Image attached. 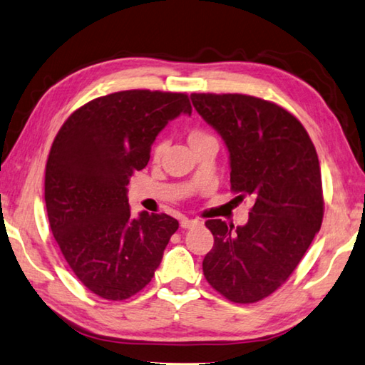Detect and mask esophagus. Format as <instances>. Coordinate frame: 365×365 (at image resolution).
<instances>
[{
	"label": "esophagus",
	"instance_id": "34e87169",
	"mask_svg": "<svg viewBox=\"0 0 365 365\" xmlns=\"http://www.w3.org/2000/svg\"><path fill=\"white\" fill-rule=\"evenodd\" d=\"M196 225H200V222L193 220V218H182V220H180V227L185 228V230L193 228V227H196Z\"/></svg>",
	"mask_w": 365,
	"mask_h": 365
}]
</instances>
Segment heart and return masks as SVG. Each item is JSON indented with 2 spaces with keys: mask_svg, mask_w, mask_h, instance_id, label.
Returning a JSON list of instances; mask_svg holds the SVG:
<instances>
[{
  "mask_svg": "<svg viewBox=\"0 0 365 365\" xmlns=\"http://www.w3.org/2000/svg\"><path fill=\"white\" fill-rule=\"evenodd\" d=\"M209 138H214V137H210L207 132H204L201 129H193V130L188 132V143L191 145V148H193L195 145L204 142V140H209ZM163 151H164V143L160 142L153 150V156L156 158V160L163 155Z\"/></svg>",
  "mask_w": 365,
  "mask_h": 365,
  "instance_id": "1",
  "label": "heart"
}]
</instances>
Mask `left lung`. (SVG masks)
Returning <instances> with one entry per match:
<instances>
[{"label": "left lung", "instance_id": "1", "mask_svg": "<svg viewBox=\"0 0 365 365\" xmlns=\"http://www.w3.org/2000/svg\"><path fill=\"white\" fill-rule=\"evenodd\" d=\"M190 98L227 145L231 190L255 200L242 227L205 222L214 247L204 257V276L228 300L254 303L287 281L321 228L316 148L302 123L276 103L242 94Z\"/></svg>", "mask_w": 365, "mask_h": 365}]
</instances>
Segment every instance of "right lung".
I'll use <instances>...</instances> for the list:
<instances>
[{
    "mask_svg": "<svg viewBox=\"0 0 365 365\" xmlns=\"http://www.w3.org/2000/svg\"><path fill=\"white\" fill-rule=\"evenodd\" d=\"M182 113L191 115L187 94L115 92L78 108L52 143L44 180L52 235L73 273L98 297L140 292L178 228L165 214L132 217L128 185L148 164L158 134Z\"/></svg>",
    "mask_w": 365,
    "mask_h": 365,
    "instance_id": "1",
    "label": "right lung"
}]
</instances>
